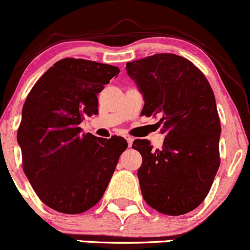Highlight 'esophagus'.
I'll return each instance as SVG.
<instances>
[{
  "instance_id": "1",
  "label": "esophagus",
  "mask_w": 250,
  "mask_h": 250,
  "mask_svg": "<svg viewBox=\"0 0 250 250\" xmlns=\"http://www.w3.org/2000/svg\"><path fill=\"white\" fill-rule=\"evenodd\" d=\"M125 138H126V141H127L128 147H131V146H132V142H133V137H131V136L126 135V136H125Z\"/></svg>"
}]
</instances>
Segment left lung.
Wrapping results in <instances>:
<instances>
[{"instance_id":"left-lung-1","label":"left lung","mask_w":250,"mask_h":250,"mask_svg":"<svg viewBox=\"0 0 250 250\" xmlns=\"http://www.w3.org/2000/svg\"><path fill=\"white\" fill-rule=\"evenodd\" d=\"M126 71L143 96L142 114L159 115L165 133L160 149L147 140L133 141L142 155L137 176L143 198L163 214L192 211L209 193L220 167L214 92L197 66L172 53L131 62Z\"/></svg>"}]
</instances>
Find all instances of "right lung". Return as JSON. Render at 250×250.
Instances as JSON below:
<instances>
[{"instance_id":"1","label":"right lung","mask_w":250,"mask_h":250,"mask_svg":"<svg viewBox=\"0 0 250 250\" xmlns=\"http://www.w3.org/2000/svg\"><path fill=\"white\" fill-rule=\"evenodd\" d=\"M119 73L109 64L62 59L26 97L17 140L24 172L49 208L80 214L104 194L127 142L81 133L79 125L85 115L97 114L98 93Z\"/></svg>"}]
</instances>
